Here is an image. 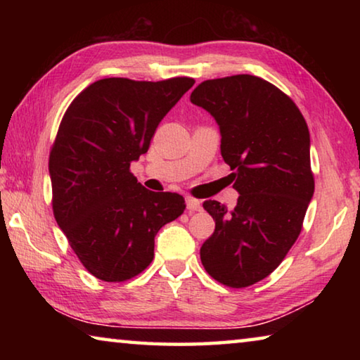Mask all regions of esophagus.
Returning <instances> with one entry per match:
<instances>
[{"label": "esophagus", "mask_w": 360, "mask_h": 360, "mask_svg": "<svg viewBox=\"0 0 360 360\" xmlns=\"http://www.w3.org/2000/svg\"><path fill=\"white\" fill-rule=\"evenodd\" d=\"M186 203H187L188 211H200V210H202V202H200V200H197V198H193V197H187Z\"/></svg>", "instance_id": "34e87169"}]
</instances>
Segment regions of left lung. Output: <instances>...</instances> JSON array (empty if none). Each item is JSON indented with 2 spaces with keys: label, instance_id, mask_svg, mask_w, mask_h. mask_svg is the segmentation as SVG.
Returning a JSON list of instances; mask_svg holds the SVG:
<instances>
[{
  "label": "left lung",
  "instance_id": "obj_1",
  "mask_svg": "<svg viewBox=\"0 0 360 360\" xmlns=\"http://www.w3.org/2000/svg\"><path fill=\"white\" fill-rule=\"evenodd\" d=\"M191 101L216 119L240 193L230 211L203 203L216 229L200 259L216 281L248 288L281 264L302 231L314 193L308 125L288 95L251 75L205 81Z\"/></svg>",
  "mask_w": 360,
  "mask_h": 360
}]
</instances>
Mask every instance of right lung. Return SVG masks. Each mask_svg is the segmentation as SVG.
<instances>
[{
  "mask_svg": "<svg viewBox=\"0 0 360 360\" xmlns=\"http://www.w3.org/2000/svg\"><path fill=\"white\" fill-rule=\"evenodd\" d=\"M195 81L100 79L66 109L49 155L52 210L81 264L106 283L131 279L154 259V238L186 210L178 193L139 184L130 163Z\"/></svg>",
  "mask_w": 360,
  "mask_h": 360,
  "instance_id": "1",
  "label": "right lung"
}]
</instances>
